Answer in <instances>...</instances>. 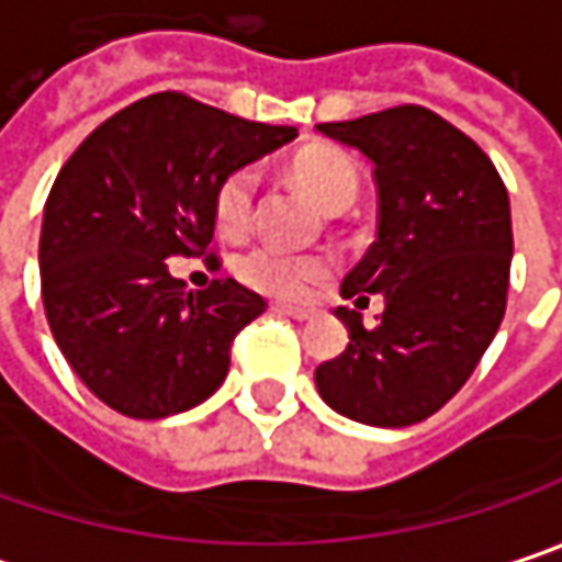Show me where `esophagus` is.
<instances>
[{
	"label": "esophagus",
	"mask_w": 562,
	"mask_h": 562,
	"mask_svg": "<svg viewBox=\"0 0 562 562\" xmlns=\"http://www.w3.org/2000/svg\"><path fill=\"white\" fill-rule=\"evenodd\" d=\"M273 308L282 312V315H289V318H295V322H312V318H315V308H302V305H285V302H277Z\"/></svg>",
	"instance_id": "esophagus-1"
}]
</instances>
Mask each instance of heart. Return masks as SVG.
<instances>
[{
  "instance_id": "obj_1",
  "label": "heart",
  "mask_w": 562,
  "mask_h": 562,
  "mask_svg": "<svg viewBox=\"0 0 562 562\" xmlns=\"http://www.w3.org/2000/svg\"><path fill=\"white\" fill-rule=\"evenodd\" d=\"M292 179L328 212L340 202H353L357 195V170L337 150H305L292 164ZM254 195H257V173L250 167L234 170L215 189V225L222 234H244L254 218ZM237 277L250 289L282 299L302 302L334 273V260L328 254H299L280 244H254L234 263Z\"/></svg>"
}]
</instances>
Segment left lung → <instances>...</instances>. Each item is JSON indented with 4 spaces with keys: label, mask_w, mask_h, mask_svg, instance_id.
Returning a JSON list of instances; mask_svg holds the SVG:
<instances>
[{
    "label": "left lung",
    "mask_w": 562,
    "mask_h": 562,
    "mask_svg": "<svg viewBox=\"0 0 562 562\" xmlns=\"http://www.w3.org/2000/svg\"><path fill=\"white\" fill-rule=\"evenodd\" d=\"M318 131L373 164L376 244L344 277L340 295L380 292L385 305L376 328H363L347 305L334 312L350 344L315 370V385L350 422L408 428L460 392L502 325L508 192L476 140L422 105Z\"/></svg>",
    "instance_id": "1"
}]
</instances>
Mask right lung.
Here are the masks:
<instances>
[{
	"label": "right lung",
	"mask_w": 562,
	"mask_h": 562,
	"mask_svg": "<svg viewBox=\"0 0 562 562\" xmlns=\"http://www.w3.org/2000/svg\"><path fill=\"white\" fill-rule=\"evenodd\" d=\"M295 134L157 92L64 164L41 222V295L60 353L109 408L167 418L225 383L234 334L267 302L234 280L189 292L167 260L205 254L222 179Z\"/></svg>",
	"instance_id": "right-lung-1"
}]
</instances>
